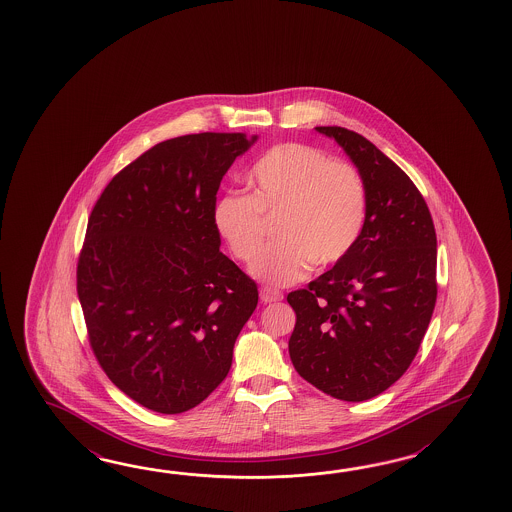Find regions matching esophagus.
I'll use <instances>...</instances> for the list:
<instances>
[{
  "mask_svg": "<svg viewBox=\"0 0 512 512\" xmlns=\"http://www.w3.org/2000/svg\"><path fill=\"white\" fill-rule=\"evenodd\" d=\"M260 298L263 304H276L283 300V293L278 289H272V287H261Z\"/></svg>",
  "mask_w": 512,
  "mask_h": 512,
  "instance_id": "1",
  "label": "esophagus"
}]
</instances>
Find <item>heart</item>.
I'll use <instances>...</instances> for the list:
<instances>
[{
	"instance_id": "obj_1",
	"label": "heart",
	"mask_w": 512,
	"mask_h": 512,
	"mask_svg": "<svg viewBox=\"0 0 512 512\" xmlns=\"http://www.w3.org/2000/svg\"><path fill=\"white\" fill-rule=\"evenodd\" d=\"M251 196L225 194L212 208L219 238L251 261L276 219V238L251 265L263 283L304 280L313 263L331 267L357 247L368 218V192L353 164L329 161L311 146L287 142L263 153L247 175Z\"/></svg>"
}]
</instances>
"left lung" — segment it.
Masks as SVG:
<instances>
[{
    "label": "left lung",
    "mask_w": 512,
    "mask_h": 512,
    "mask_svg": "<svg viewBox=\"0 0 512 512\" xmlns=\"http://www.w3.org/2000/svg\"><path fill=\"white\" fill-rule=\"evenodd\" d=\"M357 166L368 218L357 247L287 294L296 313L294 370L322 392L360 403L403 377L425 337L437 298V240L412 179L355 131L318 126Z\"/></svg>",
    "instance_id": "obj_1"
}]
</instances>
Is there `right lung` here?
I'll return each mask as SVG.
<instances>
[{
	"label": "right lung",
	"instance_id": "add662e5",
	"mask_svg": "<svg viewBox=\"0 0 512 512\" xmlns=\"http://www.w3.org/2000/svg\"><path fill=\"white\" fill-rule=\"evenodd\" d=\"M258 135L159 142L115 175L87 221L77 267L89 344L109 381L159 414L218 388L258 287L219 252L212 208Z\"/></svg>",
	"mask_w": 512,
	"mask_h": 512
}]
</instances>
